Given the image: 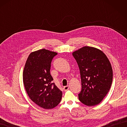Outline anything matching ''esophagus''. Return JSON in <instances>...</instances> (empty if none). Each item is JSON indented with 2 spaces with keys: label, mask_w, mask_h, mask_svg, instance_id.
Here are the masks:
<instances>
[{
  "label": "esophagus",
  "mask_w": 127,
  "mask_h": 127,
  "mask_svg": "<svg viewBox=\"0 0 127 127\" xmlns=\"http://www.w3.org/2000/svg\"><path fill=\"white\" fill-rule=\"evenodd\" d=\"M69 86H64V87H63V90H64V91L65 92L66 91H68L69 90Z\"/></svg>",
  "instance_id": "1"
}]
</instances>
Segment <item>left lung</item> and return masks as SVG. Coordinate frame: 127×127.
<instances>
[{
    "label": "left lung",
    "mask_w": 127,
    "mask_h": 127,
    "mask_svg": "<svg viewBox=\"0 0 127 127\" xmlns=\"http://www.w3.org/2000/svg\"><path fill=\"white\" fill-rule=\"evenodd\" d=\"M72 56L79 67L81 80L79 100L88 106L99 104L112 84L113 72L109 60L102 51L90 46L75 51Z\"/></svg>",
    "instance_id": "8db88e82"
}]
</instances>
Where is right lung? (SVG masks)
<instances>
[{
  "instance_id": "obj_1",
  "label": "right lung",
  "mask_w": 127,
  "mask_h": 127,
  "mask_svg": "<svg viewBox=\"0 0 127 127\" xmlns=\"http://www.w3.org/2000/svg\"><path fill=\"white\" fill-rule=\"evenodd\" d=\"M57 53L43 48L29 55L23 72V81L29 98L45 109H51L61 102L62 92L52 83L51 64Z\"/></svg>"
}]
</instances>
